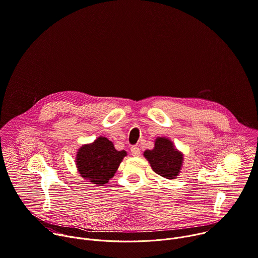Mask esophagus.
<instances>
[{
	"label": "esophagus",
	"instance_id": "1",
	"mask_svg": "<svg viewBox=\"0 0 258 258\" xmlns=\"http://www.w3.org/2000/svg\"><path fill=\"white\" fill-rule=\"evenodd\" d=\"M131 153H132L133 156H140V153H141L140 148L137 147V146H133V147L131 148Z\"/></svg>",
	"mask_w": 258,
	"mask_h": 258
}]
</instances>
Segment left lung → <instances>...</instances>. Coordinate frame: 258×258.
I'll use <instances>...</instances> for the list:
<instances>
[{
	"label": "left lung",
	"instance_id": "1",
	"mask_svg": "<svg viewBox=\"0 0 258 258\" xmlns=\"http://www.w3.org/2000/svg\"><path fill=\"white\" fill-rule=\"evenodd\" d=\"M144 156L150 162L154 172L166 179H173L180 172L183 156L166 138H158L155 148L145 151Z\"/></svg>",
	"mask_w": 258,
	"mask_h": 258
}]
</instances>
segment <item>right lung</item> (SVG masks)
I'll return each mask as SVG.
<instances>
[{
  "instance_id": "right-lung-1",
  "label": "right lung",
  "mask_w": 258,
  "mask_h": 258,
  "mask_svg": "<svg viewBox=\"0 0 258 258\" xmlns=\"http://www.w3.org/2000/svg\"><path fill=\"white\" fill-rule=\"evenodd\" d=\"M126 155L125 151L115 150L113 144L104 137L93 144L83 146L77 154V167L81 176L94 184H105Z\"/></svg>"
}]
</instances>
